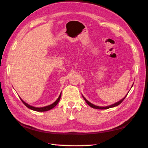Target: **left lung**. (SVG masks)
<instances>
[{
  "label": "left lung",
  "instance_id": "obj_1",
  "mask_svg": "<svg viewBox=\"0 0 148 148\" xmlns=\"http://www.w3.org/2000/svg\"><path fill=\"white\" fill-rule=\"evenodd\" d=\"M133 85H134V83H133V84H132V87L133 86ZM127 94L126 95H125V97H124V98H123L121 100H119V101H118V102H116V103H113V104H112V105H110V106H105V107L97 106L94 105V104H93V103H92L91 102H90L88 101V100H87L86 99L85 97H84L83 95H82V97H83L84 100H85V102L88 103V105H89V106L91 107V108H94V109H108L111 108H114V107H116V106H118V105L120 104V103H121L123 101V100L125 99V97H127Z\"/></svg>",
  "mask_w": 148,
  "mask_h": 148
}]
</instances>
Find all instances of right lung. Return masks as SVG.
Instances as JSON below:
<instances>
[{"label": "right lung", "instance_id": "add662e5", "mask_svg": "<svg viewBox=\"0 0 148 148\" xmlns=\"http://www.w3.org/2000/svg\"><path fill=\"white\" fill-rule=\"evenodd\" d=\"M61 95H62V92L60 93V94L58 98L56 99V101H55L53 103H51V104L48 105L47 106H45V107H42V108H36V107H34V106H30L29 104H28L27 103H26L25 102H24L23 100L21 99V97H19L20 98L22 102H23L24 104L29 109H30L31 110H33V111H37V112H45V111H49V110L53 109V108H55V107L56 105H57V103L60 101V98H61Z\"/></svg>", "mask_w": 148, "mask_h": 148}]
</instances>
